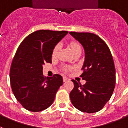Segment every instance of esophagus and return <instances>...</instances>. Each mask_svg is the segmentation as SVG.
<instances>
[{"label": "esophagus", "instance_id": "esophagus-1", "mask_svg": "<svg viewBox=\"0 0 128 128\" xmlns=\"http://www.w3.org/2000/svg\"><path fill=\"white\" fill-rule=\"evenodd\" d=\"M69 80V79H68V78H67V77H63V81H64V82H66V81H67V80Z\"/></svg>", "mask_w": 128, "mask_h": 128}]
</instances>
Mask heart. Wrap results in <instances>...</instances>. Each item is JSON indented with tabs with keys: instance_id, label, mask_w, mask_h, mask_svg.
I'll list each match as a JSON object with an SVG mask.
<instances>
[{
	"instance_id": "obj_1",
	"label": "heart",
	"mask_w": 128,
	"mask_h": 128,
	"mask_svg": "<svg viewBox=\"0 0 128 128\" xmlns=\"http://www.w3.org/2000/svg\"><path fill=\"white\" fill-rule=\"evenodd\" d=\"M69 46L70 47V49L72 51L73 53L77 52L78 51H81V48H80V46L79 43L76 40H72L70 42ZM59 49V45L57 44L54 46V48H53V50H52V56H55L57 53ZM64 72H68V71L70 70V68L68 67H64V69H63Z\"/></svg>"
}]
</instances>
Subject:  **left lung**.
<instances>
[{
  "label": "left lung",
  "instance_id": "obj_1",
  "mask_svg": "<svg viewBox=\"0 0 128 128\" xmlns=\"http://www.w3.org/2000/svg\"><path fill=\"white\" fill-rule=\"evenodd\" d=\"M82 44L85 59L80 77L84 84L72 79L71 102L78 110L93 113L102 109L110 100L115 87L116 74L112 54L106 43L98 35L90 32H70Z\"/></svg>",
  "mask_w": 128,
  "mask_h": 128
}]
</instances>
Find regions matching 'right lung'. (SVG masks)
I'll use <instances>...</instances> for the list:
<instances>
[{"label": "right lung", "instance_id": "1", "mask_svg": "<svg viewBox=\"0 0 128 128\" xmlns=\"http://www.w3.org/2000/svg\"><path fill=\"white\" fill-rule=\"evenodd\" d=\"M68 31L39 30L31 33L19 45L12 62L10 79L13 93L26 110L40 112L51 106L63 84L58 74L46 77L43 65L51 63L53 48Z\"/></svg>", "mask_w": 128, "mask_h": 128}]
</instances>
